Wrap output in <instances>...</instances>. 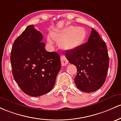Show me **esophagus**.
<instances>
[{"instance_id":"1","label":"esophagus","mask_w":121,"mask_h":121,"mask_svg":"<svg viewBox=\"0 0 121 121\" xmlns=\"http://www.w3.org/2000/svg\"><path fill=\"white\" fill-rule=\"evenodd\" d=\"M60 60L62 66H65L68 64V60L67 59V58H66V56H64V55H62L60 56Z\"/></svg>"}]
</instances>
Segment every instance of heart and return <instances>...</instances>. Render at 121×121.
Listing matches in <instances>:
<instances>
[{"mask_svg": "<svg viewBox=\"0 0 121 121\" xmlns=\"http://www.w3.org/2000/svg\"><path fill=\"white\" fill-rule=\"evenodd\" d=\"M86 36L87 32L85 28L71 26L52 32L51 36H47V40L48 43L52 44V39L59 42L61 48L68 50L74 49L82 45L85 42Z\"/></svg>", "mask_w": 121, "mask_h": 121, "instance_id": "obj_1", "label": "heart"}]
</instances>
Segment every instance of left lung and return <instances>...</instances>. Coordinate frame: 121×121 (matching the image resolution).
<instances>
[{
  "label": "left lung",
  "mask_w": 121,
  "mask_h": 121,
  "mask_svg": "<svg viewBox=\"0 0 121 121\" xmlns=\"http://www.w3.org/2000/svg\"><path fill=\"white\" fill-rule=\"evenodd\" d=\"M66 57L77 67L74 82L78 89L91 93L103 86L108 74L109 58L106 44L93 28L88 41L67 51Z\"/></svg>",
  "instance_id": "8db88e82"
}]
</instances>
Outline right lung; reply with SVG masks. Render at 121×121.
<instances>
[{
	"label": "right lung",
	"mask_w": 121,
	"mask_h": 121,
	"mask_svg": "<svg viewBox=\"0 0 121 121\" xmlns=\"http://www.w3.org/2000/svg\"><path fill=\"white\" fill-rule=\"evenodd\" d=\"M42 39V34L30 25L15 39L11 49L13 78L21 90L32 97L52 90L61 67L59 54L46 51Z\"/></svg>",
	"instance_id": "obj_1"
}]
</instances>
